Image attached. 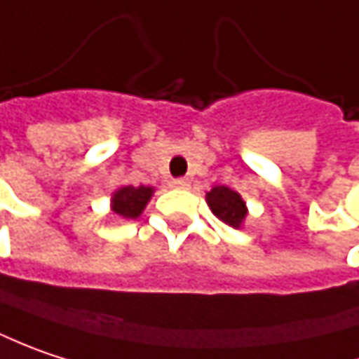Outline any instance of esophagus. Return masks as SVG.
Segmentation results:
<instances>
[{
	"label": "esophagus",
	"mask_w": 359,
	"mask_h": 359,
	"mask_svg": "<svg viewBox=\"0 0 359 359\" xmlns=\"http://www.w3.org/2000/svg\"><path fill=\"white\" fill-rule=\"evenodd\" d=\"M171 188L188 189L189 188V180H186V177H177V180H173V182H171Z\"/></svg>",
	"instance_id": "34e87169"
}]
</instances>
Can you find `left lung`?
<instances>
[{
  "mask_svg": "<svg viewBox=\"0 0 359 359\" xmlns=\"http://www.w3.org/2000/svg\"><path fill=\"white\" fill-rule=\"evenodd\" d=\"M206 202L216 218H220L224 224L232 228H242L248 216L246 202L236 189L226 186H214L206 191Z\"/></svg>",
  "mask_w": 359,
  "mask_h": 359,
  "instance_id": "1",
  "label": "left lung"
}]
</instances>
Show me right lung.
<instances>
[{
    "mask_svg": "<svg viewBox=\"0 0 359 359\" xmlns=\"http://www.w3.org/2000/svg\"><path fill=\"white\" fill-rule=\"evenodd\" d=\"M155 194L151 186H123L111 196V212L123 220H135L143 214Z\"/></svg>",
    "mask_w": 359,
    "mask_h": 359,
    "instance_id": "obj_1",
    "label": "right lung"
}]
</instances>
